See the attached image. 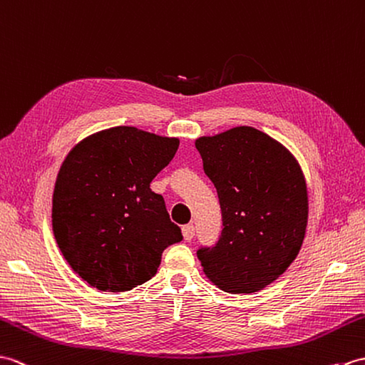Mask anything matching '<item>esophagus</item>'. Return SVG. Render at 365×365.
Returning a JSON list of instances; mask_svg holds the SVG:
<instances>
[{
	"mask_svg": "<svg viewBox=\"0 0 365 365\" xmlns=\"http://www.w3.org/2000/svg\"><path fill=\"white\" fill-rule=\"evenodd\" d=\"M182 236L185 240H192L195 236V226L193 225H184L182 226Z\"/></svg>",
	"mask_w": 365,
	"mask_h": 365,
	"instance_id": "obj_1",
	"label": "esophagus"
}]
</instances>
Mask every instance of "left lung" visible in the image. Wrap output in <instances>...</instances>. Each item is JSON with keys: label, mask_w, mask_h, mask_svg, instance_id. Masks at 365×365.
Wrapping results in <instances>:
<instances>
[{"label": "left lung", "mask_w": 365, "mask_h": 365, "mask_svg": "<svg viewBox=\"0 0 365 365\" xmlns=\"http://www.w3.org/2000/svg\"><path fill=\"white\" fill-rule=\"evenodd\" d=\"M222 207V236L198 259L210 282L228 294H253L278 279L302 248L307 189L284 145L251 126L195 140Z\"/></svg>", "instance_id": "obj_1"}]
</instances>
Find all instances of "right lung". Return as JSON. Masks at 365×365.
I'll return each instance as SVG.
<instances>
[{"mask_svg":"<svg viewBox=\"0 0 365 365\" xmlns=\"http://www.w3.org/2000/svg\"><path fill=\"white\" fill-rule=\"evenodd\" d=\"M180 147L134 126H115L76 143L53 193V232L66 261L88 286L125 292L151 279L162 251L182 240L150 182Z\"/></svg>","mask_w":365,"mask_h":365,"instance_id":"add662e5","label":"right lung"}]
</instances>
